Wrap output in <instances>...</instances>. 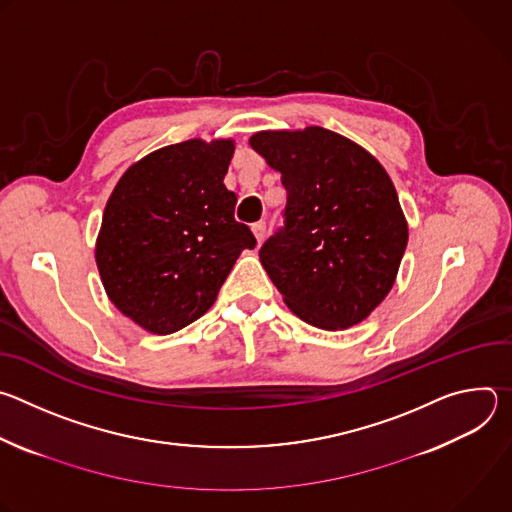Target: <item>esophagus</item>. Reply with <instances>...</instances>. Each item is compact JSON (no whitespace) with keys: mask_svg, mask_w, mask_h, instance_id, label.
<instances>
[{"mask_svg":"<svg viewBox=\"0 0 512 512\" xmlns=\"http://www.w3.org/2000/svg\"><path fill=\"white\" fill-rule=\"evenodd\" d=\"M251 231H253V235H255L257 243H263V239H265V233H267V227H265V223H263V221L255 223V225L251 227Z\"/></svg>","mask_w":512,"mask_h":512,"instance_id":"1","label":"esophagus"}]
</instances>
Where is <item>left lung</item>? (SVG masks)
I'll return each mask as SVG.
<instances>
[{"mask_svg":"<svg viewBox=\"0 0 512 512\" xmlns=\"http://www.w3.org/2000/svg\"><path fill=\"white\" fill-rule=\"evenodd\" d=\"M249 143L287 192L283 227L259 249L283 302L322 330L362 322L387 298L407 247L389 174L358 143L316 125L259 131Z\"/></svg>","mask_w":512,"mask_h":512,"instance_id":"left-lung-1","label":"left lung"}]
</instances>
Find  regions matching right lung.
I'll use <instances>...</instances> for the list:
<instances>
[{"label":"right lung","instance_id":"obj_1","mask_svg":"<svg viewBox=\"0 0 512 512\" xmlns=\"http://www.w3.org/2000/svg\"><path fill=\"white\" fill-rule=\"evenodd\" d=\"M235 143L188 139L135 162L107 200L95 259L109 300L143 330L172 334L214 304L243 249L223 184Z\"/></svg>","mask_w":512,"mask_h":512}]
</instances>
